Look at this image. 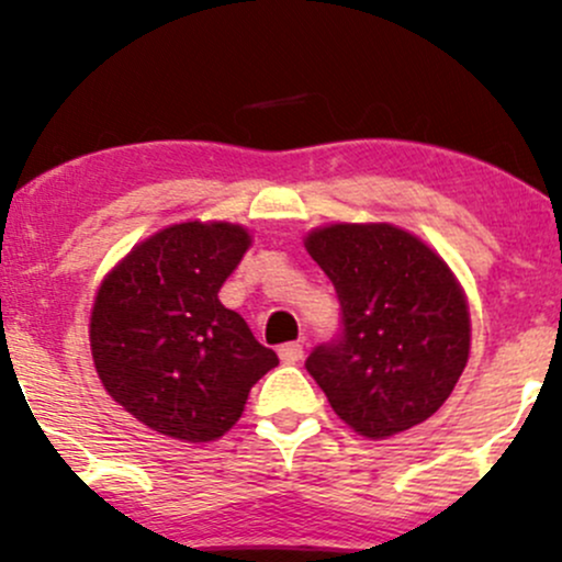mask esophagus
Listing matches in <instances>:
<instances>
[{"label": "esophagus", "mask_w": 562, "mask_h": 562, "mask_svg": "<svg viewBox=\"0 0 562 562\" xmlns=\"http://www.w3.org/2000/svg\"><path fill=\"white\" fill-rule=\"evenodd\" d=\"M280 360L282 362H299L301 357H304V344L301 341H288V344H282L280 349Z\"/></svg>", "instance_id": "esophagus-1"}]
</instances>
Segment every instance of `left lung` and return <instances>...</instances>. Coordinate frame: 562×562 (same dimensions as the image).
I'll return each mask as SVG.
<instances>
[{
    "label": "left lung",
    "mask_w": 562,
    "mask_h": 562,
    "mask_svg": "<svg viewBox=\"0 0 562 562\" xmlns=\"http://www.w3.org/2000/svg\"><path fill=\"white\" fill-rule=\"evenodd\" d=\"M306 250L341 304L338 333L306 357L330 408L371 440L427 422L470 357V312L451 269L390 224L325 226Z\"/></svg>",
    "instance_id": "1"
}]
</instances>
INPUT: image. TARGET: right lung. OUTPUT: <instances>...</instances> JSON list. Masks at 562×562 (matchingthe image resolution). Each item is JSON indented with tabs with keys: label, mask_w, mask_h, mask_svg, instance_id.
<instances>
[{
	"label": "right lung",
	"mask_w": 562,
	"mask_h": 562,
	"mask_svg": "<svg viewBox=\"0 0 562 562\" xmlns=\"http://www.w3.org/2000/svg\"><path fill=\"white\" fill-rule=\"evenodd\" d=\"M250 237L232 224H176L125 256L90 317L95 371L140 424L211 442L243 416L258 379L280 366L218 291Z\"/></svg>",
	"instance_id": "1"
}]
</instances>
